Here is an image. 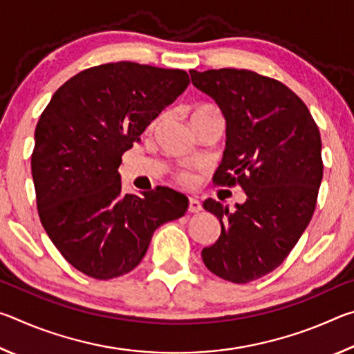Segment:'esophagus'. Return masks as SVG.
Listing matches in <instances>:
<instances>
[{"mask_svg":"<svg viewBox=\"0 0 354 354\" xmlns=\"http://www.w3.org/2000/svg\"><path fill=\"white\" fill-rule=\"evenodd\" d=\"M201 209L203 207H201L200 200L195 198V196H190V198H189V212L196 214V212H200Z\"/></svg>","mask_w":354,"mask_h":354,"instance_id":"1","label":"esophagus"}]
</instances>
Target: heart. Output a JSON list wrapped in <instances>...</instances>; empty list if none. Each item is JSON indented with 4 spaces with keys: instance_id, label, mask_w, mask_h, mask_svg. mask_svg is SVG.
<instances>
[{
    "instance_id": "heart-1",
    "label": "heart",
    "mask_w": 354,
    "mask_h": 354,
    "mask_svg": "<svg viewBox=\"0 0 354 354\" xmlns=\"http://www.w3.org/2000/svg\"><path fill=\"white\" fill-rule=\"evenodd\" d=\"M203 109H205V107H203ZM196 111H201V109H196ZM196 111H195V112H196ZM179 179H181L183 183H187V184H190L192 181H194V176H192L190 173L185 171V173H181V176H179Z\"/></svg>"
}]
</instances>
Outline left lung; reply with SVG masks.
I'll return each instance as SVG.
<instances>
[{
  "label": "left lung",
  "mask_w": 354,
  "mask_h": 354,
  "mask_svg": "<svg viewBox=\"0 0 354 354\" xmlns=\"http://www.w3.org/2000/svg\"><path fill=\"white\" fill-rule=\"evenodd\" d=\"M189 73L226 122L214 181H237L247 195L234 211L212 198L203 203L221 232L201 257L214 274L245 284L281 266L313 218L323 176L320 133L306 104L283 82L236 68Z\"/></svg>",
  "instance_id": "left-lung-1"
}]
</instances>
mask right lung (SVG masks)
<instances>
[{
	"mask_svg": "<svg viewBox=\"0 0 354 354\" xmlns=\"http://www.w3.org/2000/svg\"><path fill=\"white\" fill-rule=\"evenodd\" d=\"M189 82L184 70L98 65L70 77L40 115L31 158L39 217L65 259L87 277L131 272L153 232L187 211V196L169 187L123 194L118 167Z\"/></svg>",
	"mask_w": 354,
	"mask_h": 354,
	"instance_id": "obj_1",
	"label": "right lung"
}]
</instances>
